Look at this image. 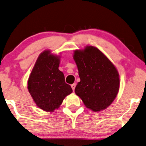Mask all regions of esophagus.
Masks as SVG:
<instances>
[{
  "label": "esophagus",
  "instance_id": "esophagus-1",
  "mask_svg": "<svg viewBox=\"0 0 146 146\" xmlns=\"http://www.w3.org/2000/svg\"><path fill=\"white\" fill-rule=\"evenodd\" d=\"M71 88L73 89V90L74 91L75 87H76V83H73V84H72V85H71Z\"/></svg>",
  "mask_w": 146,
  "mask_h": 146
}]
</instances>
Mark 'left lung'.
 Segmentation results:
<instances>
[{
    "mask_svg": "<svg viewBox=\"0 0 146 146\" xmlns=\"http://www.w3.org/2000/svg\"><path fill=\"white\" fill-rule=\"evenodd\" d=\"M73 59L81 79L75 89L76 95L93 111L106 109L119 91L117 69L100 49L93 46L74 50Z\"/></svg>",
    "mask_w": 146,
    "mask_h": 146,
    "instance_id": "left-lung-1",
    "label": "left lung"
}]
</instances>
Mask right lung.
Listing matches in <instances>:
<instances>
[{
	"instance_id": "right-lung-1",
	"label": "right lung",
	"mask_w": 146,
	"mask_h": 146,
	"mask_svg": "<svg viewBox=\"0 0 146 146\" xmlns=\"http://www.w3.org/2000/svg\"><path fill=\"white\" fill-rule=\"evenodd\" d=\"M60 56L45 50L36 59L28 79L27 88L36 106L53 112L61 106L66 96L73 92L59 69Z\"/></svg>"
}]
</instances>
